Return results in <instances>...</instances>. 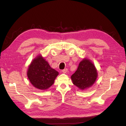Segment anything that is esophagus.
<instances>
[{"instance_id": "34e87169", "label": "esophagus", "mask_w": 126, "mask_h": 126, "mask_svg": "<svg viewBox=\"0 0 126 126\" xmlns=\"http://www.w3.org/2000/svg\"><path fill=\"white\" fill-rule=\"evenodd\" d=\"M67 71H68V69H67V68H65V69H64L62 70V72H63L64 74H66V73H67Z\"/></svg>"}]
</instances>
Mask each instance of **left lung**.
<instances>
[{"instance_id": "left-lung-1", "label": "left lung", "mask_w": 126, "mask_h": 126, "mask_svg": "<svg viewBox=\"0 0 126 126\" xmlns=\"http://www.w3.org/2000/svg\"><path fill=\"white\" fill-rule=\"evenodd\" d=\"M97 72L94 63L87 58L80 62L77 70L71 76L73 84L81 90L91 87L96 80Z\"/></svg>"}]
</instances>
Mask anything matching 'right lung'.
<instances>
[{
  "label": "right lung",
  "mask_w": 126,
  "mask_h": 126,
  "mask_svg": "<svg viewBox=\"0 0 126 126\" xmlns=\"http://www.w3.org/2000/svg\"><path fill=\"white\" fill-rule=\"evenodd\" d=\"M59 72L52 68L41 55H38L29 66L27 76L35 88L46 90L54 83Z\"/></svg>",
  "instance_id": "add662e5"
}]
</instances>
